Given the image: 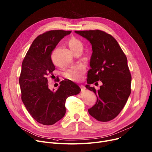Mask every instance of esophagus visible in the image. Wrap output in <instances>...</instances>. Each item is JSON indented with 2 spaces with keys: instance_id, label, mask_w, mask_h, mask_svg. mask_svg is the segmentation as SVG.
Returning a JSON list of instances; mask_svg holds the SVG:
<instances>
[{
  "instance_id": "1",
  "label": "esophagus",
  "mask_w": 152,
  "mask_h": 152,
  "mask_svg": "<svg viewBox=\"0 0 152 152\" xmlns=\"http://www.w3.org/2000/svg\"><path fill=\"white\" fill-rule=\"evenodd\" d=\"M80 88H81V91H82V92L86 89V87H85L84 86H83V85L80 86Z\"/></svg>"
}]
</instances>
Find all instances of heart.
Listing matches in <instances>:
<instances>
[{"label":"heart","mask_w":152,"mask_h":152,"mask_svg":"<svg viewBox=\"0 0 152 152\" xmlns=\"http://www.w3.org/2000/svg\"><path fill=\"white\" fill-rule=\"evenodd\" d=\"M68 45L72 50L77 48L83 49V44L81 42L76 38H71L68 42ZM84 72V67L83 65H77L67 70V72L65 73V76L70 80H79L82 79Z\"/></svg>","instance_id":"obj_1"}]
</instances>
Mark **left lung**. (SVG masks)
Instances as JSON below:
<instances>
[{
  "instance_id": "1",
  "label": "left lung",
  "mask_w": 152,
  "mask_h": 152,
  "mask_svg": "<svg viewBox=\"0 0 152 152\" xmlns=\"http://www.w3.org/2000/svg\"><path fill=\"white\" fill-rule=\"evenodd\" d=\"M75 32L88 40L93 50L86 87L93 91L97 102L88 109V113L99 122H108L119 114L131 94L127 58L117 40L102 30ZM98 80L103 83L99 90L89 86Z\"/></svg>"
}]
</instances>
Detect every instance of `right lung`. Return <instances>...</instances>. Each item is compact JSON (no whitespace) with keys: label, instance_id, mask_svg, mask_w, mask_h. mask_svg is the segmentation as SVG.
Wrapping results in <instances>:
<instances>
[{"label":"right lung","instance_id":"right-lung-1","mask_svg":"<svg viewBox=\"0 0 152 152\" xmlns=\"http://www.w3.org/2000/svg\"><path fill=\"white\" fill-rule=\"evenodd\" d=\"M71 32V30H54L38 35L22 63L19 79L22 101L31 116L45 125H54L63 118L66 98L81 90L68 79L60 82L56 91L48 88V77L53 76L56 69L51 60L52 51L60 40Z\"/></svg>","mask_w":152,"mask_h":152}]
</instances>
